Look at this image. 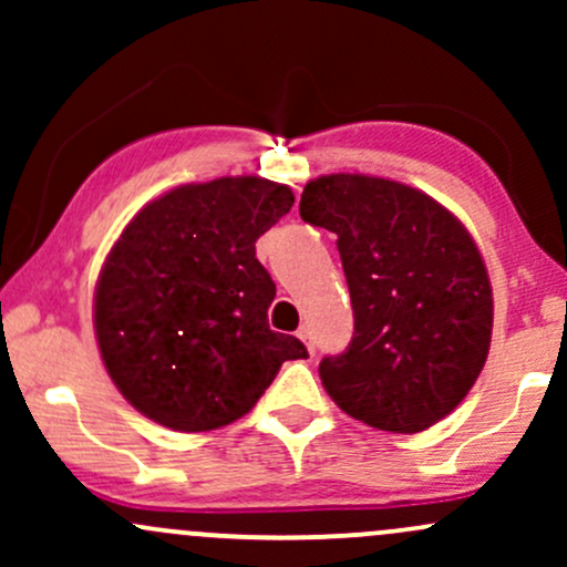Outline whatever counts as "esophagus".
Instances as JSON below:
<instances>
[{
	"label": "esophagus",
	"mask_w": 567,
	"mask_h": 567,
	"mask_svg": "<svg viewBox=\"0 0 567 567\" xmlns=\"http://www.w3.org/2000/svg\"><path fill=\"white\" fill-rule=\"evenodd\" d=\"M298 338H301V341L306 343V349H309V354H315V336H311V330L306 328H298Z\"/></svg>",
	"instance_id": "1"
}]
</instances>
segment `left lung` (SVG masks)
Instances as JSON below:
<instances>
[{
    "instance_id": "8db88e82",
    "label": "left lung",
    "mask_w": 567,
    "mask_h": 567,
    "mask_svg": "<svg viewBox=\"0 0 567 567\" xmlns=\"http://www.w3.org/2000/svg\"><path fill=\"white\" fill-rule=\"evenodd\" d=\"M301 218L336 234L354 336L324 357V392L351 419L394 434L434 426L487 360L493 290L466 226L419 188L360 173L320 175Z\"/></svg>"
}]
</instances>
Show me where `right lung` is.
<instances>
[{"mask_svg":"<svg viewBox=\"0 0 567 567\" xmlns=\"http://www.w3.org/2000/svg\"><path fill=\"white\" fill-rule=\"evenodd\" d=\"M285 184L237 175L148 202L120 234L95 285L101 360L122 396L175 432H210L250 413L296 336L269 328L275 282L256 239L290 213Z\"/></svg>","mask_w":567,"mask_h":567,"instance_id":"obj_1","label":"right lung"}]
</instances>
